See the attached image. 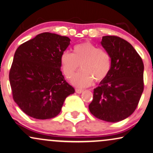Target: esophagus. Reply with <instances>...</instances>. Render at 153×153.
<instances>
[{
	"label": "esophagus",
	"instance_id": "34e87169",
	"mask_svg": "<svg viewBox=\"0 0 153 153\" xmlns=\"http://www.w3.org/2000/svg\"><path fill=\"white\" fill-rule=\"evenodd\" d=\"M75 92H76L77 93H79V94H80V93H82V92H83V90L79 89V88H76V89H75Z\"/></svg>",
	"mask_w": 153,
	"mask_h": 153
}]
</instances>
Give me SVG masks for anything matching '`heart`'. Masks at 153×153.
Here are the masks:
<instances>
[{
    "label": "heart",
    "mask_w": 153,
    "mask_h": 153,
    "mask_svg": "<svg viewBox=\"0 0 153 153\" xmlns=\"http://www.w3.org/2000/svg\"><path fill=\"white\" fill-rule=\"evenodd\" d=\"M60 65L64 75L71 78L81 65L82 71L72 78L78 87L90 85L93 80L100 82L105 79L111 69V56L105 49L97 48L89 41L73 47V53L64 51L60 57Z\"/></svg>",
    "instance_id": "obj_1"
}]
</instances>
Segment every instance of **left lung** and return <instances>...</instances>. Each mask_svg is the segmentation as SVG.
<instances>
[{
    "label": "left lung",
    "instance_id": "obj_1",
    "mask_svg": "<svg viewBox=\"0 0 153 153\" xmlns=\"http://www.w3.org/2000/svg\"><path fill=\"white\" fill-rule=\"evenodd\" d=\"M102 47L111 56V69L93 91L90 112L97 118L115 123L133 113L144 90L143 60L126 40L103 36Z\"/></svg>",
    "mask_w": 153,
    "mask_h": 153
}]
</instances>
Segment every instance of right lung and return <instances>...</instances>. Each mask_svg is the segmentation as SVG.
<instances>
[{
	"mask_svg": "<svg viewBox=\"0 0 153 153\" xmlns=\"http://www.w3.org/2000/svg\"><path fill=\"white\" fill-rule=\"evenodd\" d=\"M71 39L43 33L21 44L15 53L9 80L13 98L26 115L36 119L55 117L75 89L60 71V57Z\"/></svg>",
	"mask_w": 153,
	"mask_h": 153,
	"instance_id": "obj_1",
	"label": "right lung"
}]
</instances>
